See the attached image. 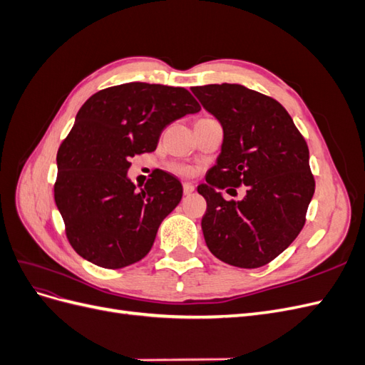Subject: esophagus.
<instances>
[{
  "mask_svg": "<svg viewBox=\"0 0 365 365\" xmlns=\"http://www.w3.org/2000/svg\"><path fill=\"white\" fill-rule=\"evenodd\" d=\"M182 189H184V195H190L195 192V185L192 182H184Z\"/></svg>",
  "mask_w": 365,
  "mask_h": 365,
  "instance_id": "esophagus-1",
  "label": "esophagus"
}]
</instances>
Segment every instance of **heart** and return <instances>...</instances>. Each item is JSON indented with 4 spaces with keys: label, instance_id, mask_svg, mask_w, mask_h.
<instances>
[{
    "label": "heart",
    "instance_id": "heart-1",
    "mask_svg": "<svg viewBox=\"0 0 365 365\" xmlns=\"http://www.w3.org/2000/svg\"><path fill=\"white\" fill-rule=\"evenodd\" d=\"M175 172H178L181 175H190V169L187 165H175Z\"/></svg>",
    "mask_w": 365,
    "mask_h": 365
}]
</instances>
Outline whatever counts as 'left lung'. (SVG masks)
Wrapping results in <instances>:
<instances>
[{
	"label": "left lung",
	"mask_w": 365,
	"mask_h": 365,
	"mask_svg": "<svg viewBox=\"0 0 365 365\" xmlns=\"http://www.w3.org/2000/svg\"><path fill=\"white\" fill-rule=\"evenodd\" d=\"M190 90L224 130L207 184L197 187L207 201L205 244L233 267H263L292 244L306 222L315 192L306 141L288 111L268 96L237 83ZM242 183L247 185L242 202H227L218 192Z\"/></svg>",
	"instance_id": "obj_1"
}]
</instances>
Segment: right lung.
Masks as SVG:
<instances>
[{
	"mask_svg": "<svg viewBox=\"0 0 365 365\" xmlns=\"http://www.w3.org/2000/svg\"><path fill=\"white\" fill-rule=\"evenodd\" d=\"M200 111L185 88L143 82L105 88L82 105L58 150L54 184L67 237L81 257L118 269L150 251L182 185L155 170L138 190L128 178L130 158L155 150L165 126Z\"/></svg>",
	"mask_w": 365,
	"mask_h": 365,
	"instance_id": "1",
	"label": "right lung"
}]
</instances>
